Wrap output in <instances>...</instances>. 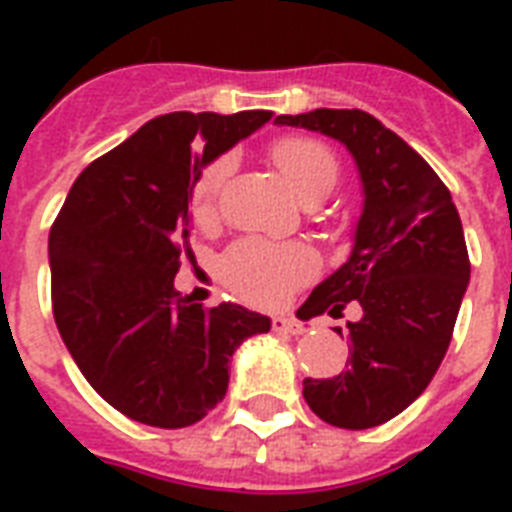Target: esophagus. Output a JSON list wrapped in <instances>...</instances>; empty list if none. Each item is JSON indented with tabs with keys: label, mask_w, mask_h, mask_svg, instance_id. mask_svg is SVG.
Returning a JSON list of instances; mask_svg holds the SVG:
<instances>
[{
	"label": "esophagus",
	"mask_w": 512,
	"mask_h": 512,
	"mask_svg": "<svg viewBox=\"0 0 512 512\" xmlns=\"http://www.w3.org/2000/svg\"><path fill=\"white\" fill-rule=\"evenodd\" d=\"M271 327L273 332H279V335H303V324L295 319H287V316H276Z\"/></svg>",
	"instance_id": "esophagus-1"
}]
</instances>
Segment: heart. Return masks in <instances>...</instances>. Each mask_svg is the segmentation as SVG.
<instances>
[{
	"label": "heart",
	"mask_w": 512,
	"mask_h": 512,
	"mask_svg": "<svg viewBox=\"0 0 512 512\" xmlns=\"http://www.w3.org/2000/svg\"><path fill=\"white\" fill-rule=\"evenodd\" d=\"M271 156L281 175L287 177L303 199L329 193L337 180V159L316 138L289 135L273 143ZM233 170V156H217L196 177L193 185V215L209 220L215 215L217 199L223 193ZM313 271L311 249L303 244H268L260 239H247L225 255L223 276L236 292L255 303H276L289 289Z\"/></svg>",
	"instance_id": "heart-1"
}]
</instances>
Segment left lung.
Masks as SVG:
<instances>
[{"label":"left lung","instance_id":"1","mask_svg":"<svg viewBox=\"0 0 512 512\" xmlns=\"http://www.w3.org/2000/svg\"><path fill=\"white\" fill-rule=\"evenodd\" d=\"M276 124L340 140L361 177L364 207L350 257L297 316H342L348 303L361 308L348 321L345 369L329 380L308 377L303 396L335 428H374L428 388L452 342L470 281L460 215L433 167L366 111L316 108L276 116Z\"/></svg>","mask_w":512,"mask_h":512}]
</instances>
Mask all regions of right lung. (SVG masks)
I'll list each match as a JSON object with an SVG mask.
<instances>
[{"label":"right lung","mask_w":512,"mask_h":512,"mask_svg":"<svg viewBox=\"0 0 512 512\" xmlns=\"http://www.w3.org/2000/svg\"><path fill=\"white\" fill-rule=\"evenodd\" d=\"M271 111L143 124L76 177L50 231L52 313L92 388L130 420L185 428L223 401L228 358L271 319L175 289L199 172Z\"/></svg>","instance_id":"add662e5"}]
</instances>
